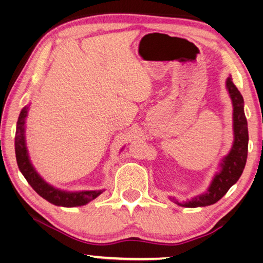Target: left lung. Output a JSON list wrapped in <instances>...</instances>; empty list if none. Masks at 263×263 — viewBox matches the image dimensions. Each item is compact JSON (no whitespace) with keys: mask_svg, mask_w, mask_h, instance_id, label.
Wrapping results in <instances>:
<instances>
[{"mask_svg":"<svg viewBox=\"0 0 263 263\" xmlns=\"http://www.w3.org/2000/svg\"><path fill=\"white\" fill-rule=\"evenodd\" d=\"M227 91L233 102V128L234 143L230 154L223 158L221 170L216 175L212 184L205 195L197 196L187 203L179 204L185 208H199L217 203L226 195L232 185H234L240 178L245 169L248 153V128L247 119L243 111V98L233 84L231 77L226 81Z\"/></svg>","mask_w":263,"mask_h":263,"instance_id":"obj_1","label":"left lung"}]
</instances>
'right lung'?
Returning a JSON list of instances; mask_svg holds the SVG:
<instances>
[{
    "label": "right lung",
    "mask_w": 263,
    "mask_h": 263,
    "mask_svg": "<svg viewBox=\"0 0 263 263\" xmlns=\"http://www.w3.org/2000/svg\"><path fill=\"white\" fill-rule=\"evenodd\" d=\"M29 107L25 106L21 110L18 120H17L16 135H15V153L16 161L18 169L22 172L27 182L31 185V187L36 191L38 195L44 198L51 204L57 206H64V208H73V206L86 205L89 201L96 199L101 195L102 191H81V192H65L60 191L58 189L51 186L41 178V176L37 174L33 169L31 163L29 161L28 150L25 147L24 140V123L27 118Z\"/></svg>",
    "instance_id": "obj_1"
}]
</instances>
